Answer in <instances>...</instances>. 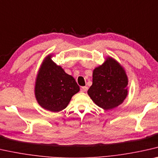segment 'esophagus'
Returning <instances> with one entry per match:
<instances>
[{
	"mask_svg": "<svg viewBox=\"0 0 158 158\" xmlns=\"http://www.w3.org/2000/svg\"><path fill=\"white\" fill-rule=\"evenodd\" d=\"M87 90H88V87L87 86H81V89H80L81 92H86Z\"/></svg>",
	"mask_w": 158,
	"mask_h": 158,
	"instance_id": "1",
	"label": "esophagus"
}]
</instances>
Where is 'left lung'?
Listing matches in <instances>:
<instances>
[{"label": "left lung", "instance_id": "8db88e82", "mask_svg": "<svg viewBox=\"0 0 158 158\" xmlns=\"http://www.w3.org/2000/svg\"><path fill=\"white\" fill-rule=\"evenodd\" d=\"M128 77L123 68L111 57L93 72L88 94L98 106L110 110L121 104L128 94Z\"/></svg>", "mask_w": 158, "mask_h": 158}]
</instances>
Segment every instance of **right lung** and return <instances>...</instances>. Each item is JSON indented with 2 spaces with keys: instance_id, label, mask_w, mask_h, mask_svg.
Here are the masks:
<instances>
[{
  "instance_id": "1",
  "label": "right lung",
  "mask_w": 158,
  "mask_h": 158,
  "mask_svg": "<svg viewBox=\"0 0 158 158\" xmlns=\"http://www.w3.org/2000/svg\"><path fill=\"white\" fill-rule=\"evenodd\" d=\"M79 91V86L73 77L56 65L52 60L51 55L47 56L35 82V97L39 104L50 111H61Z\"/></svg>"
}]
</instances>
